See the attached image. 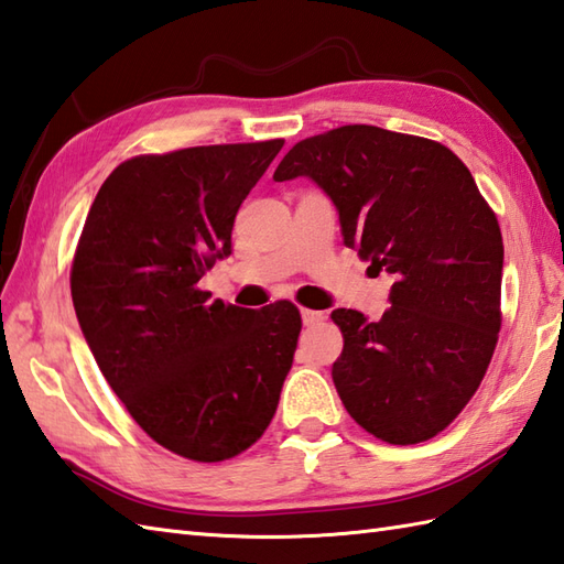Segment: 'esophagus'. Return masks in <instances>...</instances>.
<instances>
[{"instance_id": "34e87169", "label": "esophagus", "mask_w": 564, "mask_h": 564, "mask_svg": "<svg viewBox=\"0 0 564 564\" xmlns=\"http://www.w3.org/2000/svg\"><path fill=\"white\" fill-rule=\"evenodd\" d=\"M301 317H303V325L307 327H315L325 322V313H317V310H301Z\"/></svg>"}]
</instances>
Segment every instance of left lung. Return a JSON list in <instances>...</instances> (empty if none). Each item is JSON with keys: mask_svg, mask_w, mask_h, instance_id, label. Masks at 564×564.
Masks as SVG:
<instances>
[{"mask_svg": "<svg viewBox=\"0 0 564 564\" xmlns=\"http://www.w3.org/2000/svg\"><path fill=\"white\" fill-rule=\"evenodd\" d=\"M307 176L339 213L344 245L394 275L378 322L332 313V380L356 424L394 446L446 429L480 388L501 325L505 242L473 174L441 142L376 126L301 140L273 172Z\"/></svg>", "mask_w": 564, "mask_h": 564, "instance_id": "8db88e82", "label": "left lung"}]
</instances>
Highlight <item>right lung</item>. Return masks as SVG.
<instances>
[{
  "label": "right lung",
  "instance_id": "add662e5",
  "mask_svg": "<svg viewBox=\"0 0 564 564\" xmlns=\"http://www.w3.org/2000/svg\"><path fill=\"white\" fill-rule=\"evenodd\" d=\"M283 140L142 154L94 198L72 303L106 382L145 434L188 460L247 451L275 414L301 313L210 301L198 281L232 254L235 215Z\"/></svg>",
  "mask_w": 564,
  "mask_h": 564
}]
</instances>
